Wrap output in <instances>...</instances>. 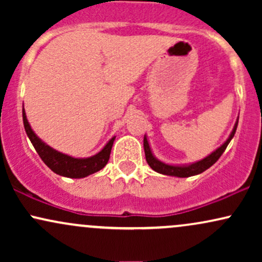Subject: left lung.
<instances>
[{
	"mask_svg": "<svg viewBox=\"0 0 262 262\" xmlns=\"http://www.w3.org/2000/svg\"><path fill=\"white\" fill-rule=\"evenodd\" d=\"M236 127H237V122L235 123V125H234L233 132H231V134L229 135V138H228V140L225 141L221 148H218L215 151H213L212 154L207 156V158H204L203 160L194 162V164L188 165V166H172V165H167V164H164V162L159 161L158 159H155V156L152 155L146 137H144V151H145L146 161H148L149 166L151 167L152 170L159 173H162V175L177 176V177H189V176L198 175V173L203 172V171L209 169V167L212 166V165L214 164L219 158H221L222 154L224 152V150L227 149L228 144L230 143L231 138H233L234 134H235Z\"/></svg>",
	"mask_w": 262,
	"mask_h": 262,
	"instance_id": "obj_1",
	"label": "left lung"
}]
</instances>
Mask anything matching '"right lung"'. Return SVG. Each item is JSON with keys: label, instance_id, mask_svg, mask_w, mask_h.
<instances>
[{"label": "right lung", "instance_id": "right-lung-1", "mask_svg": "<svg viewBox=\"0 0 262 262\" xmlns=\"http://www.w3.org/2000/svg\"><path fill=\"white\" fill-rule=\"evenodd\" d=\"M23 124H25L26 133L28 135L29 140L32 141L35 151L40 156L44 164L54 172L58 173V175L71 177V179L86 177L103 169L108 160H110L111 150H112L113 141L116 139V137H113L98 154L93 155L91 158L75 159L56 151V150L52 149L49 145H47V144L39 139L37 135L34 134V132L32 130L28 121H27L25 108H23Z\"/></svg>", "mask_w": 262, "mask_h": 262}]
</instances>
